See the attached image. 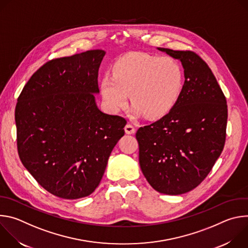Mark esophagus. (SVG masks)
Returning <instances> with one entry per match:
<instances>
[{"label": "esophagus", "mask_w": 248, "mask_h": 248, "mask_svg": "<svg viewBox=\"0 0 248 248\" xmlns=\"http://www.w3.org/2000/svg\"><path fill=\"white\" fill-rule=\"evenodd\" d=\"M124 131L125 133L127 134H133L135 132V128L133 125H131L130 124H127L125 126H124Z\"/></svg>", "instance_id": "34e87169"}]
</instances>
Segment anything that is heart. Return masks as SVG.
Here are the masks:
<instances>
[{
	"mask_svg": "<svg viewBox=\"0 0 248 248\" xmlns=\"http://www.w3.org/2000/svg\"><path fill=\"white\" fill-rule=\"evenodd\" d=\"M184 87L180 63L170 57L132 53L120 59L113 76L101 81L103 99L114 111L124 108L128 96L137 116L155 120L168 115L178 102Z\"/></svg>",
	"mask_w": 248,
	"mask_h": 248,
	"instance_id": "obj_1",
	"label": "heart"
}]
</instances>
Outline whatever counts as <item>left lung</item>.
Returning a JSON list of instances; mask_svg holds the SVG:
<instances>
[{"label": "left lung", "mask_w": 248, "mask_h": 248, "mask_svg": "<svg viewBox=\"0 0 248 248\" xmlns=\"http://www.w3.org/2000/svg\"><path fill=\"white\" fill-rule=\"evenodd\" d=\"M185 68L182 94L172 110L139 127V165L158 192L179 195L198 186L220 157L226 141L228 105L208 64L192 51L158 48Z\"/></svg>", "instance_id": "8db88e82"}]
</instances>
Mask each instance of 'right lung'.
<instances>
[{"label": "right lung", "mask_w": 248, "mask_h": 248, "mask_svg": "<svg viewBox=\"0 0 248 248\" xmlns=\"http://www.w3.org/2000/svg\"><path fill=\"white\" fill-rule=\"evenodd\" d=\"M104 56L90 50L48 61L17 98L19 159L43 188L61 198L91 194L124 134L126 120L102 113L95 103Z\"/></svg>", "instance_id": "1"}]
</instances>
